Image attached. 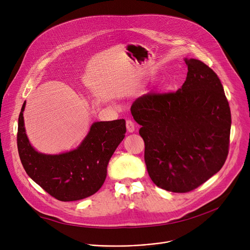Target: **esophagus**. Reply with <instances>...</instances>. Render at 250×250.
I'll return each mask as SVG.
<instances>
[{
	"label": "esophagus",
	"instance_id": "esophagus-1",
	"mask_svg": "<svg viewBox=\"0 0 250 250\" xmlns=\"http://www.w3.org/2000/svg\"><path fill=\"white\" fill-rule=\"evenodd\" d=\"M125 125H126V129H127L128 132H133L134 131L135 125L131 120H127L126 123H125Z\"/></svg>",
	"mask_w": 250,
	"mask_h": 250
}]
</instances>
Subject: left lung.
<instances>
[{
    "label": "left lung",
    "mask_w": 250,
    "mask_h": 250,
    "mask_svg": "<svg viewBox=\"0 0 250 250\" xmlns=\"http://www.w3.org/2000/svg\"><path fill=\"white\" fill-rule=\"evenodd\" d=\"M187 78L176 92H149L130 108L141 125L145 161L161 189L187 193L224 166L231 116L218 75L198 59H187Z\"/></svg>",
    "instance_id": "obj_1"
}]
</instances>
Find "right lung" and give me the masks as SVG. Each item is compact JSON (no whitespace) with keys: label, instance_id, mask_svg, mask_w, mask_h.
I'll return each instance as SVG.
<instances>
[{"label":"right lung","instance_id":"right-lung-1","mask_svg":"<svg viewBox=\"0 0 250 250\" xmlns=\"http://www.w3.org/2000/svg\"><path fill=\"white\" fill-rule=\"evenodd\" d=\"M22 104L19 117L18 150L26 174L53 198L78 201L94 195L104 184L106 166L125 138V121L94 123L74 150L50 155L40 153L29 144L24 129Z\"/></svg>","mask_w":250,"mask_h":250}]
</instances>
